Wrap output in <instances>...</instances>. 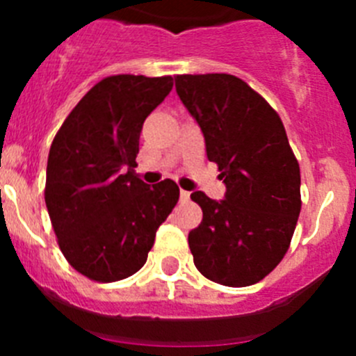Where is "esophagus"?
Segmentation results:
<instances>
[{"label":"esophagus","instance_id":"34e87169","mask_svg":"<svg viewBox=\"0 0 356 356\" xmlns=\"http://www.w3.org/2000/svg\"><path fill=\"white\" fill-rule=\"evenodd\" d=\"M191 200V193L187 191H180V201H188Z\"/></svg>","mask_w":356,"mask_h":356}]
</instances>
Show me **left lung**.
<instances>
[{
	"label": "left lung",
	"mask_w": 356,
	"mask_h": 356,
	"mask_svg": "<svg viewBox=\"0 0 356 356\" xmlns=\"http://www.w3.org/2000/svg\"><path fill=\"white\" fill-rule=\"evenodd\" d=\"M176 92L205 137L225 200L191 194L203 221L188 234L194 266L226 287H248L282 262L301 210L300 163L284 122L241 78L180 74Z\"/></svg>",
	"instance_id": "obj_1"
}]
</instances>
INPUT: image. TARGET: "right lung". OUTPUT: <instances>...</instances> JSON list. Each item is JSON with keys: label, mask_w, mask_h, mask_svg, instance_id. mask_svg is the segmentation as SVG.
Here are the masks:
<instances>
[{"label": "right lung", "mask_w": 356, "mask_h": 356, "mask_svg": "<svg viewBox=\"0 0 356 356\" xmlns=\"http://www.w3.org/2000/svg\"><path fill=\"white\" fill-rule=\"evenodd\" d=\"M172 78L108 76L80 99L53 139L44 200L58 246L78 273L118 282L146 264L180 197L172 180L137 178L139 137Z\"/></svg>", "instance_id": "obj_1"}]
</instances>
